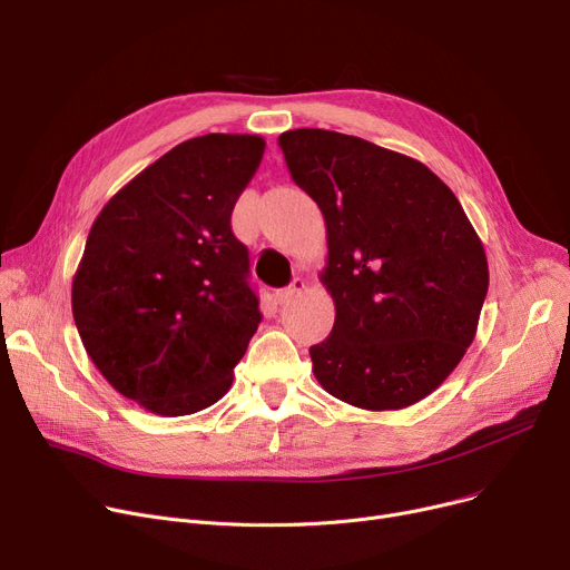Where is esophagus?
I'll return each instance as SVG.
<instances>
[{
  "instance_id": "esophagus-1",
  "label": "esophagus",
  "mask_w": 570,
  "mask_h": 570,
  "mask_svg": "<svg viewBox=\"0 0 570 570\" xmlns=\"http://www.w3.org/2000/svg\"><path fill=\"white\" fill-rule=\"evenodd\" d=\"M305 288H307V282H305L303 277H295V279L291 282V286H286V288H282V291L277 293V301H279V305L291 303L293 297H295L297 293H303Z\"/></svg>"
}]
</instances>
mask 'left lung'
<instances>
[{"label": "left lung", "instance_id": "8db88e82", "mask_svg": "<svg viewBox=\"0 0 570 570\" xmlns=\"http://www.w3.org/2000/svg\"><path fill=\"white\" fill-rule=\"evenodd\" d=\"M327 233L333 333L309 348L325 393L367 411L425 400L475 337L490 273L455 194L421 161L357 136H279Z\"/></svg>", "mask_w": 570, "mask_h": 570}]
</instances>
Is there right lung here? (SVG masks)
Masks as SVG:
<instances>
[{"instance_id": "obj_1", "label": "right lung", "mask_w": 570, "mask_h": 570, "mask_svg": "<svg viewBox=\"0 0 570 570\" xmlns=\"http://www.w3.org/2000/svg\"><path fill=\"white\" fill-rule=\"evenodd\" d=\"M263 153L249 134L179 142L87 235L71 286L78 335L115 391L157 415L219 402L261 323L230 213Z\"/></svg>"}]
</instances>
